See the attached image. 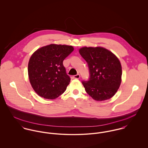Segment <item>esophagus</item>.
<instances>
[{
    "instance_id": "34e87169",
    "label": "esophagus",
    "mask_w": 148,
    "mask_h": 148,
    "mask_svg": "<svg viewBox=\"0 0 148 148\" xmlns=\"http://www.w3.org/2000/svg\"><path fill=\"white\" fill-rule=\"evenodd\" d=\"M80 76L79 74H77V75L73 76V78L76 79H79L80 78Z\"/></svg>"
}]
</instances>
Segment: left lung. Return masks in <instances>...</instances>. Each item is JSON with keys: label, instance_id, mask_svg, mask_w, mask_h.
<instances>
[{"label": "left lung", "instance_id": "1", "mask_svg": "<svg viewBox=\"0 0 148 148\" xmlns=\"http://www.w3.org/2000/svg\"><path fill=\"white\" fill-rule=\"evenodd\" d=\"M79 53L89 69V80L82 82L86 93L98 101L112 98L121 83L122 67L118 58L102 47H84Z\"/></svg>", "mask_w": 148, "mask_h": 148}]
</instances>
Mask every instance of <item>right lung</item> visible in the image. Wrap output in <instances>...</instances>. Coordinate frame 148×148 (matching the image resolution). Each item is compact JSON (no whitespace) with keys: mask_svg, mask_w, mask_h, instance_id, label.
<instances>
[{"mask_svg":"<svg viewBox=\"0 0 148 148\" xmlns=\"http://www.w3.org/2000/svg\"><path fill=\"white\" fill-rule=\"evenodd\" d=\"M73 50L72 45L51 44L31 55L28 65L29 80L39 96L53 100L65 92L71 79L63 62Z\"/></svg>","mask_w":148,"mask_h":148,"instance_id":"1","label":"right lung"}]
</instances>
